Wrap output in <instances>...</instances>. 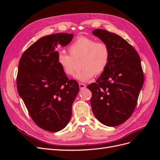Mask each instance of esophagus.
I'll list each match as a JSON object with an SVG mask.
<instances>
[{"label":"esophagus","mask_w":160,"mask_h":160,"mask_svg":"<svg viewBox=\"0 0 160 160\" xmlns=\"http://www.w3.org/2000/svg\"><path fill=\"white\" fill-rule=\"evenodd\" d=\"M79 88H80V89H85V88H86V85L85 84H84V83H79Z\"/></svg>","instance_id":"1"}]
</instances>
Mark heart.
<instances>
[{
	"mask_svg": "<svg viewBox=\"0 0 160 160\" xmlns=\"http://www.w3.org/2000/svg\"><path fill=\"white\" fill-rule=\"evenodd\" d=\"M69 54L61 50L57 53V62L64 73L72 76L77 62L81 59V69L75 78L82 82L91 79L95 75H100L107 69L110 61L109 46L103 42H97L88 37H79L68 47Z\"/></svg>",
	"mask_w": 160,
	"mask_h": 160,
	"instance_id": "obj_1",
	"label": "heart"
}]
</instances>
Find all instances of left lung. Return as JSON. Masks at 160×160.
I'll list each match as a JSON object with an SVG mask.
<instances>
[{
	"instance_id": "left-lung-1",
	"label": "left lung",
	"mask_w": 160,
	"mask_h": 160,
	"mask_svg": "<svg viewBox=\"0 0 160 160\" xmlns=\"http://www.w3.org/2000/svg\"><path fill=\"white\" fill-rule=\"evenodd\" d=\"M94 35L110 49L107 69L88 88L91 91V108L95 118L109 127L124 123L132 115L144 82L141 60L138 52L116 34L95 29Z\"/></svg>"
}]
</instances>
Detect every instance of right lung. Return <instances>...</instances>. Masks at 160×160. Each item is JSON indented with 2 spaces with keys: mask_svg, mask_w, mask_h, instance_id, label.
Instances as JSON below:
<instances>
[{
  "mask_svg": "<svg viewBox=\"0 0 160 160\" xmlns=\"http://www.w3.org/2000/svg\"><path fill=\"white\" fill-rule=\"evenodd\" d=\"M73 35L57 33L43 37L22 53L17 85L31 118L38 127L57 132L71 118L72 105L79 91L57 62V46L68 45Z\"/></svg>",
  "mask_w": 160,
  "mask_h": 160,
  "instance_id": "add662e5",
  "label": "right lung"
}]
</instances>
